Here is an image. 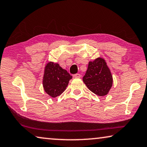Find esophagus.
I'll return each instance as SVG.
<instances>
[{
    "mask_svg": "<svg viewBox=\"0 0 147 147\" xmlns=\"http://www.w3.org/2000/svg\"><path fill=\"white\" fill-rule=\"evenodd\" d=\"M81 74H74L73 75V77L74 78H81Z\"/></svg>",
    "mask_w": 147,
    "mask_h": 147,
    "instance_id": "obj_1",
    "label": "esophagus"
}]
</instances>
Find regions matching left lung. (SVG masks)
<instances>
[{"instance_id":"8db88e82","label":"left lung","mask_w":147,"mask_h":147,"mask_svg":"<svg viewBox=\"0 0 147 147\" xmlns=\"http://www.w3.org/2000/svg\"><path fill=\"white\" fill-rule=\"evenodd\" d=\"M83 81L89 90L99 96L107 95L113 84L110 69L103 58L89 61Z\"/></svg>"}]
</instances>
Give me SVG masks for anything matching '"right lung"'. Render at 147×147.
I'll use <instances>...</instances> for the list:
<instances>
[{"label": "right lung", "mask_w": 147, "mask_h": 147, "mask_svg": "<svg viewBox=\"0 0 147 147\" xmlns=\"http://www.w3.org/2000/svg\"><path fill=\"white\" fill-rule=\"evenodd\" d=\"M72 76L58 63L49 62L45 67L43 78L44 90L50 96L56 97L65 90Z\"/></svg>", "instance_id": "add662e5"}]
</instances>
